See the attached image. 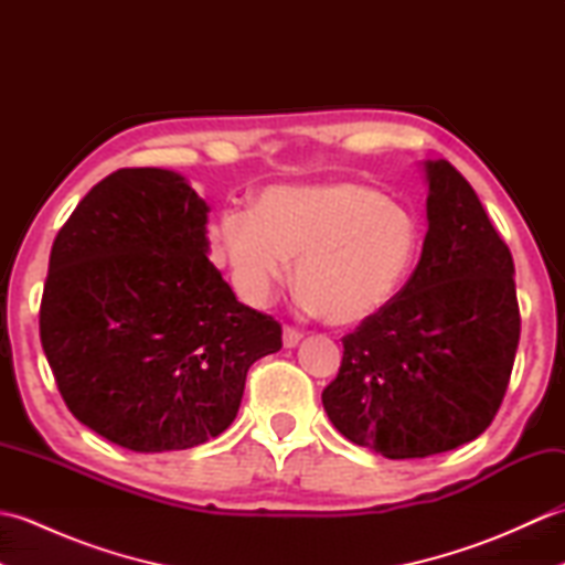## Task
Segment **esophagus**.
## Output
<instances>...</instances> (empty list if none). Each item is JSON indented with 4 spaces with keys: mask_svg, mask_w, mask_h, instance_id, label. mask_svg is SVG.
Instances as JSON below:
<instances>
[{
    "mask_svg": "<svg viewBox=\"0 0 565 565\" xmlns=\"http://www.w3.org/2000/svg\"><path fill=\"white\" fill-rule=\"evenodd\" d=\"M301 338H303L301 330H296L291 326L284 328V347H296L298 342H301Z\"/></svg>",
    "mask_w": 565,
    "mask_h": 565,
    "instance_id": "obj_1",
    "label": "esophagus"
}]
</instances>
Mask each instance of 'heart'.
I'll list each match as a JSON object with an SVG mask.
<instances>
[{
	"mask_svg": "<svg viewBox=\"0 0 565 565\" xmlns=\"http://www.w3.org/2000/svg\"><path fill=\"white\" fill-rule=\"evenodd\" d=\"M215 243L247 301H264L298 257L301 301L334 326H350L398 294L417 257L419 225L364 184L271 186L255 211L225 209Z\"/></svg>",
	"mask_w": 565,
	"mask_h": 565,
	"instance_id": "1",
	"label": "heart"
}]
</instances>
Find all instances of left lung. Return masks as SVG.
I'll list each match as a JSON object with an SVG mask.
<instances>
[{"label":"left lung","instance_id":"8db88e82","mask_svg":"<svg viewBox=\"0 0 565 565\" xmlns=\"http://www.w3.org/2000/svg\"><path fill=\"white\" fill-rule=\"evenodd\" d=\"M427 235L417 267L379 313L344 334L322 391L330 423L386 459L473 441L505 398L520 344L514 262L473 186L427 160Z\"/></svg>","mask_w":565,"mask_h":565}]
</instances>
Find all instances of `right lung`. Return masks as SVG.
<instances>
[{
  "mask_svg": "<svg viewBox=\"0 0 565 565\" xmlns=\"http://www.w3.org/2000/svg\"><path fill=\"white\" fill-rule=\"evenodd\" d=\"M209 206L158 167L116 170L51 249L41 344L82 425L118 447L191 449L231 427L281 326L239 303L209 262Z\"/></svg>",
  "mask_w": 565,
  "mask_h": 565,
  "instance_id": "1",
  "label": "right lung"
}]
</instances>
